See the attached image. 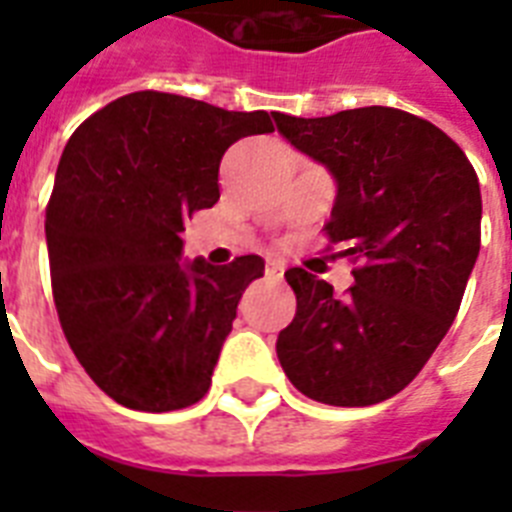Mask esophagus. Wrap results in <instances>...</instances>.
<instances>
[{
    "instance_id": "34e87169",
    "label": "esophagus",
    "mask_w": 512,
    "mask_h": 512,
    "mask_svg": "<svg viewBox=\"0 0 512 512\" xmlns=\"http://www.w3.org/2000/svg\"><path fill=\"white\" fill-rule=\"evenodd\" d=\"M264 274H266V277H269V279H282V274H284V261L269 259V261H266Z\"/></svg>"
}]
</instances>
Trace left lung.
<instances>
[{
	"label": "left lung",
	"mask_w": 512,
	"mask_h": 512,
	"mask_svg": "<svg viewBox=\"0 0 512 512\" xmlns=\"http://www.w3.org/2000/svg\"><path fill=\"white\" fill-rule=\"evenodd\" d=\"M274 120L336 179L325 233L359 264L346 297L300 266L284 271L297 312L277 338L279 364L302 395L325 405L390 400L418 377L459 312L479 253L477 174L441 128L395 107Z\"/></svg>",
	"instance_id": "8db88e82"
}]
</instances>
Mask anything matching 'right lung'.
Here are the masks:
<instances>
[{
    "mask_svg": "<svg viewBox=\"0 0 512 512\" xmlns=\"http://www.w3.org/2000/svg\"><path fill=\"white\" fill-rule=\"evenodd\" d=\"M269 112L133 92L84 120L63 148L45 241L71 351L104 395L143 413L200 402L261 256L184 261V220L220 200L223 153L271 133Z\"/></svg>",
    "mask_w": 512,
    "mask_h": 512,
    "instance_id": "add662e5",
    "label": "right lung"
}]
</instances>
